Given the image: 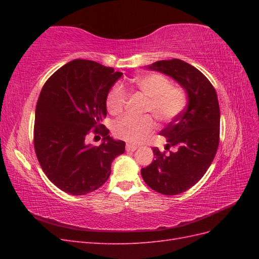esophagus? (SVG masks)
I'll return each instance as SVG.
<instances>
[{
    "label": "esophagus",
    "instance_id": "34e87169",
    "mask_svg": "<svg viewBox=\"0 0 259 259\" xmlns=\"http://www.w3.org/2000/svg\"><path fill=\"white\" fill-rule=\"evenodd\" d=\"M137 148H138V146H136V145L126 144V151H128V152H133V151H135Z\"/></svg>",
    "mask_w": 259,
    "mask_h": 259
}]
</instances>
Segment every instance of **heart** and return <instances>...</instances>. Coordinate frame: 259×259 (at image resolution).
<instances>
[{
	"label": "heart",
	"mask_w": 259,
	"mask_h": 259,
	"mask_svg": "<svg viewBox=\"0 0 259 259\" xmlns=\"http://www.w3.org/2000/svg\"><path fill=\"white\" fill-rule=\"evenodd\" d=\"M132 85L148 97L145 112L151 113L161 123L175 120L187 105V96L183 89L171 86V82L160 73H151L135 77ZM127 100V93L122 85L116 84L107 96V108L113 115L120 114ZM154 122L151 115H125L113 126L115 137L128 143H139L151 134Z\"/></svg>",
	"instance_id": "obj_1"
}]
</instances>
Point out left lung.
Masks as SVG:
<instances>
[{
	"label": "left lung",
	"instance_id": "8db88e82",
	"mask_svg": "<svg viewBox=\"0 0 259 259\" xmlns=\"http://www.w3.org/2000/svg\"><path fill=\"white\" fill-rule=\"evenodd\" d=\"M147 69L166 74L186 91L185 110L161 131L169 154L153 148L155 160L142 168L145 183L154 191L175 195L190 189L206 173L219 145L221 112L215 89L197 68L184 60H160Z\"/></svg>",
	"mask_w": 259,
	"mask_h": 259
}]
</instances>
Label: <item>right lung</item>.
Wrapping results in <instances>:
<instances>
[{"label":"right lung","mask_w":259,"mask_h":259,"mask_svg":"<svg viewBox=\"0 0 259 259\" xmlns=\"http://www.w3.org/2000/svg\"><path fill=\"white\" fill-rule=\"evenodd\" d=\"M122 72L96 61L74 59L46 81L35 108L33 132L38 163L51 182L72 195L93 192L111 174V163L124 153L101 124L107 96ZM103 136L99 146L87 143L90 131Z\"/></svg>","instance_id":"add662e5"}]
</instances>
